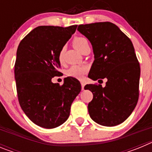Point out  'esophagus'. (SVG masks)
<instances>
[{"label":"esophagus","instance_id":"esophagus-1","mask_svg":"<svg viewBox=\"0 0 152 152\" xmlns=\"http://www.w3.org/2000/svg\"><path fill=\"white\" fill-rule=\"evenodd\" d=\"M80 84H81V89H84V86H85V84H84V81H80Z\"/></svg>","mask_w":152,"mask_h":152}]
</instances>
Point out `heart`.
I'll return each mask as SVG.
<instances>
[{"label":"heart","instance_id":"heart-1","mask_svg":"<svg viewBox=\"0 0 152 152\" xmlns=\"http://www.w3.org/2000/svg\"><path fill=\"white\" fill-rule=\"evenodd\" d=\"M86 43H88V40L84 37H75L73 39V45L76 49L80 52L84 45ZM58 61L60 63H63L64 61V51L61 49L58 54ZM88 72V68L86 66L81 65H72L67 70V75L68 77H74L76 79H81Z\"/></svg>","mask_w":152,"mask_h":152}]
</instances>
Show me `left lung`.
Wrapping results in <instances>:
<instances>
[{
	"mask_svg": "<svg viewBox=\"0 0 152 152\" xmlns=\"http://www.w3.org/2000/svg\"><path fill=\"white\" fill-rule=\"evenodd\" d=\"M77 30L91 42L94 61L88 77H107L101 84H87L93 93L88 103L90 116L104 126L123 123L134 110L139 96L140 65L132 42L116 25L110 22L81 24Z\"/></svg>",
	"mask_w": 152,
	"mask_h": 152,
	"instance_id": "obj_1",
	"label": "left lung"
}]
</instances>
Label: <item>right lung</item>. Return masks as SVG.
Returning a JSON list of instances; mask_svg holds the SVG:
<instances>
[{
    "label": "right lung",
    "mask_w": 152,
    "mask_h": 152,
    "mask_svg": "<svg viewBox=\"0 0 152 152\" xmlns=\"http://www.w3.org/2000/svg\"><path fill=\"white\" fill-rule=\"evenodd\" d=\"M77 26H38L17 48L14 75L19 103L31 121L42 128H56L66 121L81 90L74 77H66L62 85L52 82L61 73L59 52Z\"/></svg>",
    "instance_id": "1"
}]
</instances>
